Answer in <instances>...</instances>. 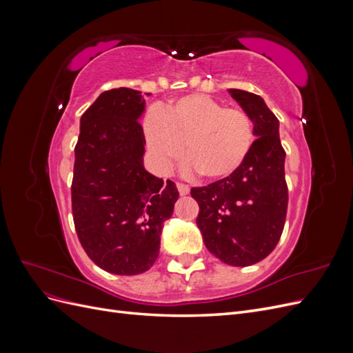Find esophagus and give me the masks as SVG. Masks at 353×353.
<instances>
[{"instance_id": "1", "label": "esophagus", "mask_w": 353, "mask_h": 353, "mask_svg": "<svg viewBox=\"0 0 353 353\" xmlns=\"http://www.w3.org/2000/svg\"><path fill=\"white\" fill-rule=\"evenodd\" d=\"M176 188H178V191H179V194H181V196H187V194L190 193V187H188V185H185V184H181V183H178V184H176Z\"/></svg>"}]
</instances>
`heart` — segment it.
Instances as JSON below:
<instances>
[{"label": "heart", "mask_w": 353, "mask_h": 353, "mask_svg": "<svg viewBox=\"0 0 353 353\" xmlns=\"http://www.w3.org/2000/svg\"><path fill=\"white\" fill-rule=\"evenodd\" d=\"M145 141L156 165L168 172L184 154L187 172L208 179L232 175L248 159L254 130L248 113L205 94H190L170 103L163 112L144 117Z\"/></svg>", "instance_id": "heart-1"}]
</instances>
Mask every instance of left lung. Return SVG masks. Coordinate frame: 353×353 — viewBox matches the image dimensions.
<instances>
[{
  "label": "left lung",
  "mask_w": 353,
  "mask_h": 353,
  "mask_svg": "<svg viewBox=\"0 0 353 353\" xmlns=\"http://www.w3.org/2000/svg\"><path fill=\"white\" fill-rule=\"evenodd\" d=\"M253 123L252 150L232 175L208 187L191 188L199 203L196 219L208 250L231 266L265 259L279 243L285 222L288 191L280 122L261 95L228 90Z\"/></svg>",
  "instance_id": "1"
}]
</instances>
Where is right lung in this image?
<instances>
[{
  "label": "right lung",
  "instance_id": "1",
  "mask_svg": "<svg viewBox=\"0 0 353 353\" xmlns=\"http://www.w3.org/2000/svg\"><path fill=\"white\" fill-rule=\"evenodd\" d=\"M141 91L114 88L81 116L74 147L72 212L90 259L116 275L150 270L159 256L163 222L172 216L178 190L144 168Z\"/></svg>",
  "mask_w": 353,
  "mask_h": 353
}]
</instances>
